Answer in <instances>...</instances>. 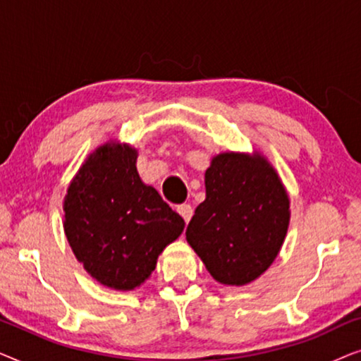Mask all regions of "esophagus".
<instances>
[{"label": "esophagus", "instance_id": "1", "mask_svg": "<svg viewBox=\"0 0 361 361\" xmlns=\"http://www.w3.org/2000/svg\"><path fill=\"white\" fill-rule=\"evenodd\" d=\"M177 212H179V215L185 220V224H189L192 215H194V209H192V205H189V204L179 205V207H177Z\"/></svg>", "mask_w": 361, "mask_h": 361}]
</instances>
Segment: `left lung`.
<instances>
[{
  "label": "left lung",
  "instance_id": "1",
  "mask_svg": "<svg viewBox=\"0 0 361 361\" xmlns=\"http://www.w3.org/2000/svg\"><path fill=\"white\" fill-rule=\"evenodd\" d=\"M289 215L288 192L263 156L221 152L205 171V200L185 236L212 278L245 286L273 264Z\"/></svg>",
  "mask_w": 361,
  "mask_h": 361
}]
</instances>
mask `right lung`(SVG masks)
<instances>
[{
  "instance_id": "obj_1",
  "label": "right lung",
  "mask_w": 361,
  "mask_h": 361,
  "mask_svg": "<svg viewBox=\"0 0 361 361\" xmlns=\"http://www.w3.org/2000/svg\"><path fill=\"white\" fill-rule=\"evenodd\" d=\"M137 151L106 142L73 177L63 199V231L75 258L98 283L116 290L141 286L157 256L184 230V219L146 185Z\"/></svg>"
}]
</instances>
